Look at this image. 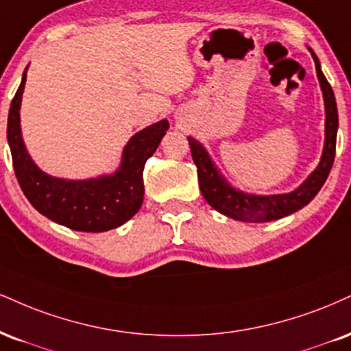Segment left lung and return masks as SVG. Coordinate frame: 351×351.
<instances>
[{
    "label": "left lung",
    "instance_id": "left-lung-1",
    "mask_svg": "<svg viewBox=\"0 0 351 351\" xmlns=\"http://www.w3.org/2000/svg\"><path fill=\"white\" fill-rule=\"evenodd\" d=\"M307 49H309L312 58H314L315 71H317L319 84L324 96L325 141L319 165L294 191L282 194H253L234 188L226 180V176L219 171L206 147L191 135L188 137L193 162L197 167V180H199L202 196L209 202L210 208H214L223 216L242 222L276 221V219L289 216V214L296 213L304 206L309 204L315 197V194L320 191V188L324 186L325 180H327L328 173L332 170L333 158H335L339 112H337L335 95H333L332 86L322 73L317 55L311 47Z\"/></svg>",
    "mask_w": 351,
    "mask_h": 351
}]
</instances>
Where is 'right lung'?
Segmentation results:
<instances>
[{
    "label": "right lung",
    "instance_id": "1",
    "mask_svg": "<svg viewBox=\"0 0 351 351\" xmlns=\"http://www.w3.org/2000/svg\"><path fill=\"white\" fill-rule=\"evenodd\" d=\"M27 69L11 101L8 116V143L16 178L24 196L42 216L78 232H106L132 219L143 202V167L167 134V119L138 130L122 150L114 173L96 178L66 180L42 171L24 145L21 132V101Z\"/></svg>",
    "mask_w": 351,
    "mask_h": 351
}]
</instances>
